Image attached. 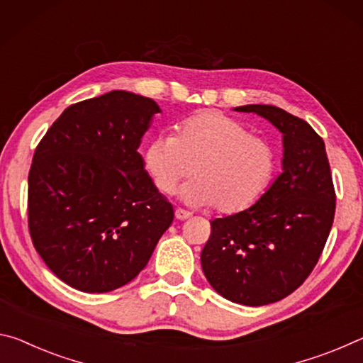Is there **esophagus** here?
Instances as JSON below:
<instances>
[{
  "mask_svg": "<svg viewBox=\"0 0 363 363\" xmlns=\"http://www.w3.org/2000/svg\"><path fill=\"white\" fill-rule=\"evenodd\" d=\"M175 217L178 218V220H186V218L191 217V213H189L188 211H183V209H177L175 211Z\"/></svg>",
  "mask_w": 363,
  "mask_h": 363,
  "instance_id": "1",
  "label": "esophagus"
}]
</instances>
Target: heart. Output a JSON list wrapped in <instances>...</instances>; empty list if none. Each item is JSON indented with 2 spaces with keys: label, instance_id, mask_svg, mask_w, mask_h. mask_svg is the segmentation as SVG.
<instances>
[{
  "label": "heart",
  "instance_id": "b5f03b06",
  "mask_svg": "<svg viewBox=\"0 0 363 363\" xmlns=\"http://www.w3.org/2000/svg\"><path fill=\"white\" fill-rule=\"evenodd\" d=\"M145 164L162 193H174L193 207L216 204L223 213L252 207L269 191L277 152L269 141L249 133L236 118L203 111L177 127V136L159 135L146 147Z\"/></svg>",
  "mask_w": 363,
  "mask_h": 363
}]
</instances>
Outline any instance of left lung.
Here are the masks:
<instances>
[{"label": "left lung", "mask_w": 363, "mask_h": 363, "mask_svg": "<svg viewBox=\"0 0 363 363\" xmlns=\"http://www.w3.org/2000/svg\"><path fill=\"white\" fill-rule=\"evenodd\" d=\"M281 133V174L259 203L213 218L201 252L211 286L242 306H267L298 289L318 262L336 196L325 143L306 121L275 106L246 104Z\"/></svg>", "instance_id": "obj_1"}]
</instances>
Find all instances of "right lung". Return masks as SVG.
I'll list each match as a JSON object with an SVG mask.
<instances>
[{
  "instance_id": "right-lung-1",
  "label": "right lung",
  "mask_w": 363,
  "mask_h": 363,
  "mask_svg": "<svg viewBox=\"0 0 363 363\" xmlns=\"http://www.w3.org/2000/svg\"><path fill=\"white\" fill-rule=\"evenodd\" d=\"M160 108L123 90L69 106L48 130L28 174V228L55 275L83 293L132 281L174 222L145 170L143 135Z\"/></svg>"
}]
</instances>
